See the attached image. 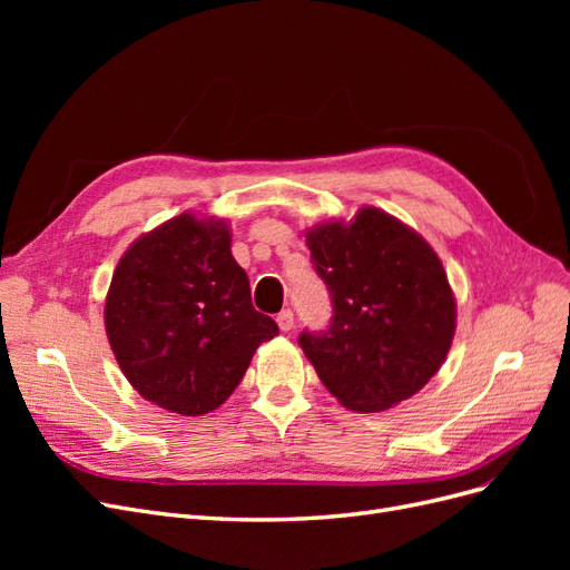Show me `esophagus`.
Here are the masks:
<instances>
[{"label": "esophagus", "instance_id": "34e87169", "mask_svg": "<svg viewBox=\"0 0 570 570\" xmlns=\"http://www.w3.org/2000/svg\"><path fill=\"white\" fill-rule=\"evenodd\" d=\"M275 321H278V327H281L283 333H289L292 327H295V314H292L289 308H283V312L278 314V318H275Z\"/></svg>", "mask_w": 570, "mask_h": 570}]
</instances>
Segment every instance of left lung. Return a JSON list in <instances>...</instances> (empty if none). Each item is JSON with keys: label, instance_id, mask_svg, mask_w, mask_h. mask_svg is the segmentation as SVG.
Here are the masks:
<instances>
[{"label": "left lung", "instance_id": "8db88e82", "mask_svg": "<svg viewBox=\"0 0 570 570\" xmlns=\"http://www.w3.org/2000/svg\"><path fill=\"white\" fill-rule=\"evenodd\" d=\"M331 289L333 321L299 335L321 383L342 406L392 409L433 377L456 331V302L440 256L402 220L364 206L306 233Z\"/></svg>", "mask_w": 570, "mask_h": 570}]
</instances>
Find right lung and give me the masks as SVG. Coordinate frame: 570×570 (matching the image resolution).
<instances>
[{"instance_id":"obj_1","label":"right lung","mask_w":570,"mask_h":570,"mask_svg":"<svg viewBox=\"0 0 570 570\" xmlns=\"http://www.w3.org/2000/svg\"><path fill=\"white\" fill-rule=\"evenodd\" d=\"M128 383L180 416L218 409L278 325L252 306L249 278L220 218L180 214L120 256L105 306Z\"/></svg>"}]
</instances>
